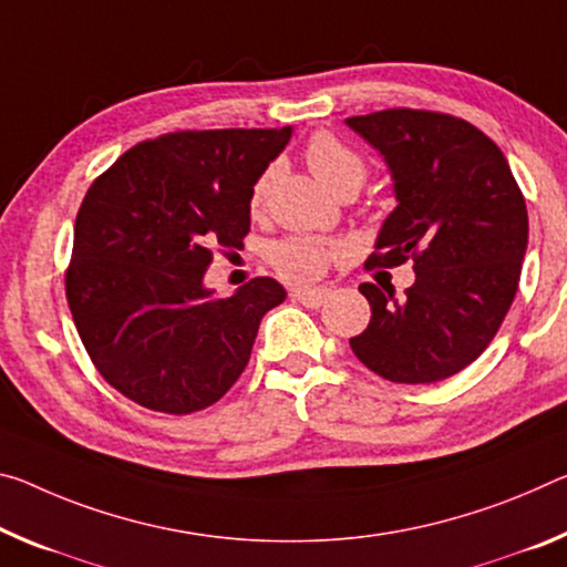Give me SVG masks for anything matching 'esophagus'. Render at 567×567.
I'll return each instance as SVG.
<instances>
[{
    "instance_id": "34e87169",
    "label": "esophagus",
    "mask_w": 567,
    "mask_h": 567,
    "mask_svg": "<svg viewBox=\"0 0 567 567\" xmlns=\"http://www.w3.org/2000/svg\"><path fill=\"white\" fill-rule=\"evenodd\" d=\"M290 298L302 302L305 308H320V305L330 298V292L328 290H295Z\"/></svg>"
}]
</instances>
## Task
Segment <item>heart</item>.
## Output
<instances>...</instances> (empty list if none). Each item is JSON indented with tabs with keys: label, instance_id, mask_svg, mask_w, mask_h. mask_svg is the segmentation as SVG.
<instances>
[{
	"label": "heart",
	"instance_id": "obj_1",
	"mask_svg": "<svg viewBox=\"0 0 567 567\" xmlns=\"http://www.w3.org/2000/svg\"><path fill=\"white\" fill-rule=\"evenodd\" d=\"M305 158L312 174H316L330 192H338L346 184H363L365 178V164L361 156L353 154L348 146H343L338 138L328 136V133H318L312 136L308 148H305ZM269 186H272V168L259 174V178L251 186L249 206L251 212H259L267 202ZM343 245H330V241L308 239V237H292L282 239L272 247V265L277 272L292 282H312L326 272L332 259L343 257Z\"/></svg>",
	"mask_w": 567,
	"mask_h": 567
}]
</instances>
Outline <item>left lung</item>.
Returning <instances> with one entry per match:
<instances>
[{"label": "left lung", "instance_id": "obj_1", "mask_svg": "<svg viewBox=\"0 0 567 567\" xmlns=\"http://www.w3.org/2000/svg\"><path fill=\"white\" fill-rule=\"evenodd\" d=\"M391 174L396 206L371 265L411 257L416 280L396 298L371 282V322L350 348L393 383H436L477 361L515 300L527 209L502 151L462 118L381 111L346 118Z\"/></svg>", "mask_w": 567, "mask_h": 567}]
</instances>
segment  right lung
<instances>
[{"mask_svg":"<svg viewBox=\"0 0 567 567\" xmlns=\"http://www.w3.org/2000/svg\"><path fill=\"white\" fill-rule=\"evenodd\" d=\"M292 128L168 133L95 178L75 219L65 287L103 379L151 411L212 406L245 371L285 287L257 277L229 298L204 285L214 247H241L249 196Z\"/></svg>","mask_w":567,"mask_h":567,"instance_id":"1","label":"right lung"}]
</instances>
